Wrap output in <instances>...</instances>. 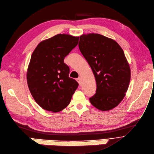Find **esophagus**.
Instances as JSON below:
<instances>
[{
	"mask_svg": "<svg viewBox=\"0 0 154 154\" xmlns=\"http://www.w3.org/2000/svg\"><path fill=\"white\" fill-rule=\"evenodd\" d=\"M76 80H77V81L78 82L79 85H81V83H82V81H81V77H79V78H77V79H76Z\"/></svg>",
	"mask_w": 154,
	"mask_h": 154,
	"instance_id": "obj_1",
	"label": "esophagus"
}]
</instances>
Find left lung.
Instances as JSON below:
<instances>
[{
	"label": "left lung",
	"instance_id": "1",
	"mask_svg": "<svg viewBox=\"0 0 154 154\" xmlns=\"http://www.w3.org/2000/svg\"><path fill=\"white\" fill-rule=\"evenodd\" d=\"M78 46L96 81V93L89 101L101 111L113 109L124 99L131 79L122 49L114 40L97 33L80 36Z\"/></svg>",
	"mask_w": 154,
	"mask_h": 154
}]
</instances>
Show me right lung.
<instances>
[{
  "label": "right lung",
  "mask_w": 154,
  "mask_h": 154,
  "mask_svg": "<svg viewBox=\"0 0 154 154\" xmlns=\"http://www.w3.org/2000/svg\"><path fill=\"white\" fill-rule=\"evenodd\" d=\"M78 40L79 37L58 34L40 42L32 53L27 83L36 103L45 110L57 112L65 109L78 88L77 81L69 77L64 59Z\"/></svg>",
  "instance_id": "1"
}]
</instances>
